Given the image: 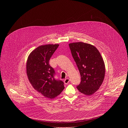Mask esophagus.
Returning <instances> with one entry per match:
<instances>
[{
    "label": "esophagus",
    "mask_w": 128,
    "mask_h": 128,
    "mask_svg": "<svg viewBox=\"0 0 128 128\" xmlns=\"http://www.w3.org/2000/svg\"><path fill=\"white\" fill-rule=\"evenodd\" d=\"M70 82V79L68 78H66L64 80V83L65 84H68Z\"/></svg>",
    "instance_id": "esophagus-1"
}]
</instances>
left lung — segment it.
<instances>
[{"mask_svg":"<svg viewBox=\"0 0 128 128\" xmlns=\"http://www.w3.org/2000/svg\"><path fill=\"white\" fill-rule=\"evenodd\" d=\"M69 46L81 75V81L77 88L85 95H92L98 90L104 78V60L91 44L79 42L70 43Z\"/></svg>","mask_w":128,"mask_h":128,"instance_id":"1","label":"left lung"}]
</instances>
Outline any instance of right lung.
Here are the masks:
<instances>
[{
	"mask_svg": "<svg viewBox=\"0 0 128 128\" xmlns=\"http://www.w3.org/2000/svg\"><path fill=\"white\" fill-rule=\"evenodd\" d=\"M58 46H40L30 53L26 62V74L32 86L44 96L50 99L59 95L64 88L62 81L54 78V70L49 64L51 57Z\"/></svg>",
	"mask_w": 128,
	"mask_h": 128,
	"instance_id": "1",
	"label": "right lung"
}]
</instances>
